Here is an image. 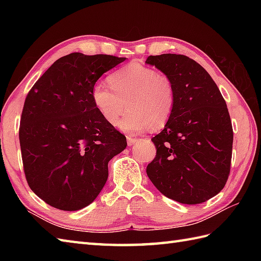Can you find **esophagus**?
Listing matches in <instances>:
<instances>
[{
    "instance_id": "obj_1",
    "label": "esophagus",
    "mask_w": 261,
    "mask_h": 261,
    "mask_svg": "<svg viewBox=\"0 0 261 261\" xmlns=\"http://www.w3.org/2000/svg\"><path fill=\"white\" fill-rule=\"evenodd\" d=\"M126 140H127V146H132V145H135V143L139 139H137V138H134V137H131V136H127L126 137Z\"/></svg>"
}]
</instances>
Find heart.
Here are the masks:
<instances>
[{
    "label": "heart",
    "instance_id": "b5f03b06",
    "mask_svg": "<svg viewBox=\"0 0 261 261\" xmlns=\"http://www.w3.org/2000/svg\"><path fill=\"white\" fill-rule=\"evenodd\" d=\"M110 85L97 82L91 91L92 102L105 122L116 125L124 113L126 103L130 111L119 126L129 132H141L151 125L163 127L173 115L176 92L167 75L142 65L131 63L109 77Z\"/></svg>",
    "mask_w": 261,
    "mask_h": 261
}]
</instances>
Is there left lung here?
Masks as SVG:
<instances>
[{
  "mask_svg": "<svg viewBox=\"0 0 261 261\" xmlns=\"http://www.w3.org/2000/svg\"><path fill=\"white\" fill-rule=\"evenodd\" d=\"M146 63L171 80L173 115L152 138L156 157L147 175L157 190L182 204L208 201L230 175L233 130L224 98L212 77L184 55L149 56Z\"/></svg>",
  "mask_w": 261,
  "mask_h": 261,
  "instance_id": "obj_1",
  "label": "left lung"
}]
</instances>
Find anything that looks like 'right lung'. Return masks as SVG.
<instances>
[{"instance_id":"add662e5","label":"right lung","mask_w":261,"mask_h":261,"mask_svg":"<svg viewBox=\"0 0 261 261\" xmlns=\"http://www.w3.org/2000/svg\"><path fill=\"white\" fill-rule=\"evenodd\" d=\"M124 60L69 54L28 93L19 129L23 170L32 192L53 207L91 204L107 182L109 162L126 147L125 136L103 120L91 97L99 77Z\"/></svg>"}]
</instances>
